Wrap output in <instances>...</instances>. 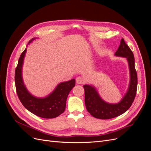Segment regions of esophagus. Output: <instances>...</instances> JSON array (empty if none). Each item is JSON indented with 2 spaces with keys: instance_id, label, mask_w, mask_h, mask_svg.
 <instances>
[{
  "instance_id": "34e87169",
  "label": "esophagus",
  "mask_w": 151,
  "mask_h": 151,
  "mask_svg": "<svg viewBox=\"0 0 151 151\" xmlns=\"http://www.w3.org/2000/svg\"><path fill=\"white\" fill-rule=\"evenodd\" d=\"M84 81H85V79L83 78V77L79 76L76 78V83L79 84H83L84 83Z\"/></svg>"
}]
</instances>
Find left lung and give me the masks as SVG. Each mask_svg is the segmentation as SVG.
<instances>
[{
	"mask_svg": "<svg viewBox=\"0 0 151 151\" xmlns=\"http://www.w3.org/2000/svg\"><path fill=\"white\" fill-rule=\"evenodd\" d=\"M115 55L126 57L129 64L130 83L127 94L117 104H109L99 97L93 87L84 85L85 104L87 110L93 116L99 119H110L121 115L133 103L137 89V74L135 68V58L131 49L122 38Z\"/></svg>",
	"mask_w": 151,
	"mask_h": 151,
	"instance_id": "1",
	"label": "left lung"
}]
</instances>
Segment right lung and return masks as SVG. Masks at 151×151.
Returning <instances> with one entry per match:
<instances>
[{"label": "right lung", "mask_w": 151, "mask_h": 151, "mask_svg": "<svg viewBox=\"0 0 151 151\" xmlns=\"http://www.w3.org/2000/svg\"><path fill=\"white\" fill-rule=\"evenodd\" d=\"M33 40L31 39L29 43ZM26 52V49L21 54L15 70L16 89L18 98L22 105L35 115L44 118H56L64 112L67 96L75 86L76 81L72 79L59 84L47 98H38L33 96L27 91L22 79V65Z\"/></svg>", "instance_id": "add662e5"}]
</instances>
